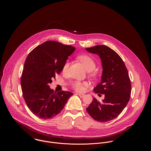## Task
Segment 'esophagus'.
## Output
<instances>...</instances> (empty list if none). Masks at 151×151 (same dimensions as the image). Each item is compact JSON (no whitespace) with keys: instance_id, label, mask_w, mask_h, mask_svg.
Returning a JSON list of instances; mask_svg holds the SVG:
<instances>
[{"instance_id":"esophagus-1","label":"esophagus","mask_w":151,"mask_h":151,"mask_svg":"<svg viewBox=\"0 0 151 151\" xmlns=\"http://www.w3.org/2000/svg\"><path fill=\"white\" fill-rule=\"evenodd\" d=\"M78 94L79 95V97H81V98H83L84 97V94H83L78 93Z\"/></svg>"}]
</instances>
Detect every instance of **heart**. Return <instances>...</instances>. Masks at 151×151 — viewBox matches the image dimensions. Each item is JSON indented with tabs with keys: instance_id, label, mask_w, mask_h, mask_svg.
Masks as SVG:
<instances>
[{
	"instance_id": "1",
	"label": "heart",
	"mask_w": 151,
	"mask_h": 151,
	"mask_svg": "<svg viewBox=\"0 0 151 151\" xmlns=\"http://www.w3.org/2000/svg\"><path fill=\"white\" fill-rule=\"evenodd\" d=\"M78 59L84 66V67L85 68L86 71L91 72V74L92 76H96L97 72L94 71H93V70L96 68V64L94 60L92 58L87 55H82L78 57ZM69 65H70V63L68 62L65 63L63 67V70H62L63 72L66 73L67 72L68 69L69 68ZM86 83H81L78 81H75L72 83L73 88L78 92H83L86 89Z\"/></svg>"
}]
</instances>
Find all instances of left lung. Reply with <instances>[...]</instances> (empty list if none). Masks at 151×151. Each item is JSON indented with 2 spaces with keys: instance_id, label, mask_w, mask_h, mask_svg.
I'll return each instance as SVG.
<instances>
[{
  "instance_id": "left-lung-1",
  "label": "left lung",
  "mask_w": 151,
  "mask_h": 151,
  "mask_svg": "<svg viewBox=\"0 0 151 151\" xmlns=\"http://www.w3.org/2000/svg\"><path fill=\"white\" fill-rule=\"evenodd\" d=\"M86 50L100 58L101 80L93 92L99 96L105 95L102 102L94 98L86 111L95 121H110L122 113L129 101L131 84L128 71L122 58L108 46L97 45Z\"/></svg>"
}]
</instances>
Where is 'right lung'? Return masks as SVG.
Returning a JSON list of instances; mask_svg holds the SVG:
<instances>
[{
	"label": "right lung",
	"mask_w": 151,
	"mask_h": 151,
	"mask_svg": "<svg viewBox=\"0 0 151 151\" xmlns=\"http://www.w3.org/2000/svg\"><path fill=\"white\" fill-rule=\"evenodd\" d=\"M75 50L71 45L47 41L35 47L27 58L21 79L22 92L29 110L38 118L49 119L55 116L73 94L63 91L56 93L49 84L55 74L62 72Z\"/></svg>",
	"instance_id": "right-lung-1"
}]
</instances>
